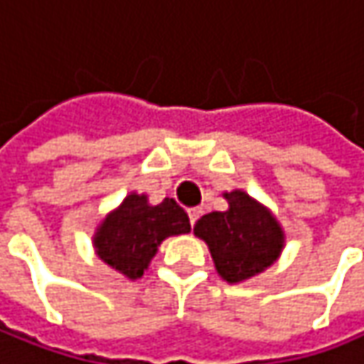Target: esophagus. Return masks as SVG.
Returning <instances> with one entry per match:
<instances>
[{"label":"esophagus","instance_id":"1","mask_svg":"<svg viewBox=\"0 0 364 364\" xmlns=\"http://www.w3.org/2000/svg\"><path fill=\"white\" fill-rule=\"evenodd\" d=\"M200 213H203V209H200V207H193V209H188V218H191V225H195L196 220L200 218Z\"/></svg>","mask_w":364,"mask_h":364}]
</instances>
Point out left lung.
<instances>
[{"instance_id": "left-lung-1", "label": "left lung", "mask_w": 364, "mask_h": 364, "mask_svg": "<svg viewBox=\"0 0 364 364\" xmlns=\"http://www.w3.org/2000/svg\"><path fill=\"white\" fill-rule=\"evenodd\" d=\"M228 211H213L196 221L195 234L207 242L215 269L230 284L265 272L279 257L284 234L267 209L247 193H225Z\"/></svg>"}]
</instances>
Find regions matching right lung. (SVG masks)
Returning a JSON list of instances; mask_svg holds the SVG:
<instances>
[{"label":"right lung","instance_id":"1","mask_svg":"<svg viewBox=\"0 0 364 364\" xmlns=\"http://www.w3.org/2000/svg\"><path fill=\"white\" fill-rule=\"evenodd\" d=\"M186 232H191L188 215L173 198H164L151 207L146 196L132 193L103 220L95 236V248L109 267L136 279L168 236Z\"/></svg>","mask_w":364,"mask_h":364}]
</instances>
